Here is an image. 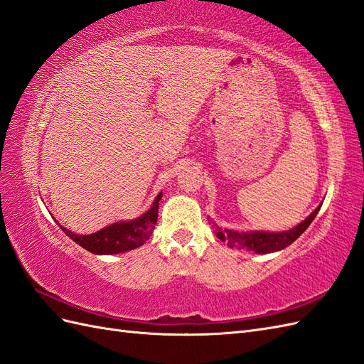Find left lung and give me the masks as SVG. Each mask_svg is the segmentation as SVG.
Instances as JSON below:
<instances>
[{"instance_id":"obj_1","label":"left lung","mask_w":364,"mask_h":364,"mask_svg":"<svg viewBox=\"0 0 364 364\" xmlns=\"http://www.w3.org/2000/svg\"><path fill=\"white\" fill-rule=\"evenodd\" d=\"M318 205L317 209L311 213L305 221L300 223L299 225L289 228L287 232H279V233H269V232H233L227 230V228H221L215 225V233L220 240L227 242L230 248H237V250H247V252H255V253H272L284 250L289 244H293L297 237L302 235L309 224L313 223L316 215L320 210Z\"/></svg>"}]
</instances>
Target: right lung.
I'll return each mask as SVG.
<instances>
[{"instance_id":"obj_1","label":"right lung","mask_w":364,"mask_h":364,"mask_svg":"<svg viewBox=\"0 0 364 364\" xmlns=\"http://www.w3.org/2000/svg\"><path fill=\"white\" fill-rule=\"evenodd\" d=\"M161 200V192L157 195L151 209L139 216L137 220L128 223L111 224L92 235H76L60 225L73 241L84 247L85 250L95 255H117L123 252L134 250L141 247L149 240L159 218V201Z\"/></svg>"}]
</instances>
